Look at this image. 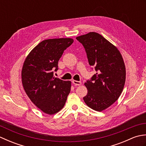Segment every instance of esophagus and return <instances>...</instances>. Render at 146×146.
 Returning a JSON list of instances; mask_svg holds the SVG:
<instances>
[{
    "instance_id": "esophagus-1",
    "label": "esophagus",
    "mask_w": 146,
    "mask_h": 146,
    "mask_svg": "<svg viewBox=\"0 0 146 146\" xmlns=\"http://www.w3.org/2000/svg\"><path fill=\"white\" fill-rule=\"evenodd\" d=\"M73 83L75 85H82V82H79V81H76V80H73Z\"/></svg>"
}]
</instances>
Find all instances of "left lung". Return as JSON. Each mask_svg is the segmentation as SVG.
Here are the masks:
<instances>
[{
	"label": "left lung",
	"instance_id": "8db88e82",
	"mask_svg": "<svg viewBox=\"0 0 146 146\" xmlns=\"http://www.w3.org/2000/svg\"><path fill=\"white\" fill-rule=\"evenodd\" d=\"M84 46L89 64L97 73L85 83L88 93L83 100L93 110L102 111L115 102L125 82V66L116 46L100 34L90 32L76 37Z\"/></svg>",
	"mask_w": 146,
	"mask_h": 146
}]
</instances>
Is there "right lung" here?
<instances>
[{
    "mask_svg": "<svg viewBox=\"0 0 146 146\" xmlns=\"http://www.w3.org/2000/svg\"><path fill=\"white\" fill-rule=\"evenodd\" d=\"M73 42L71 38L49 39L39 42L27 56L21 71L24 91L33 103L48 115L64 106L71 82L53 76L64 51Z\"/></svg>",
    "mask_w": 146,
    "mask_h": 146,
    "instance_id": "add662e5",
    "label": "right lung"
}]
</instances>
